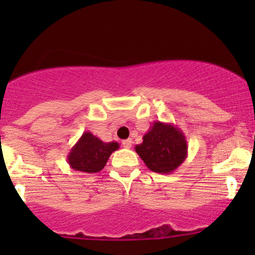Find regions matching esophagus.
<instances>
[{
  "mask_svg": "<svg viewBox=\"0 0 255 255\" xmlns=\"http://www.w3.org/2000/svg\"><path fill=\"white\" fill-rule=\"evenodd\" d=\"M123 145H124V147H125V148H131L132 140H131V139H126V140L123 141Z\"/></svg>",
  "mask_w": 255,
  "mask_h": 255,
  "instance_id": "34e87169",
  "label": "esophagus"
}]
</instances>
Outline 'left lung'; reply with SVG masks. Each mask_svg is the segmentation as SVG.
Wrapping results in <instances>:
<instances>
[{"label": "left lung", "mask_w": 255, "mask_h": 255, "mask_svg": "<svg viewBox=\"0 0 255 255\" xmlns=\"http://www.w3.org/2000/svg\"><path fill=\"white\" fill-rule=\"evenodd\" d=\"M135 152L148 168L157 173H172L188 157V141L181 130L170 123L154 121L135 145Z\"/></svg>", "instance_id": "8db88e82"}]
</instances>
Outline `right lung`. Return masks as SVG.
I'll use <instances>...</instances> for the list:
<instances>
[{"instance_id": "add662e5", "label": "right lung", "mask_w": 255, "mask_h": 255, "mask_svg": "<svg viewBox=\"0 0 255 255\" xmlns=\"http://www.w3.org/2000/svg\"><path fill=\"white\" fill-rule=\"evenodd\" d=\"M120 148L117 141L105 143L91 131L83 132L67 154V163L73 170L96 173L103 170L110 155Z\"/></svg>"}]
</instances>
